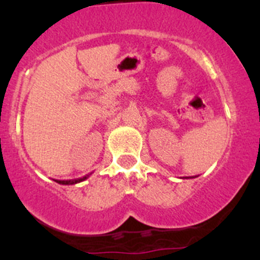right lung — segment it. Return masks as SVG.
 I'll return each instance as SVG.
<instances>
[{
	"instance_id": "add662e5",
	"label": "right lung",
	"mask_w": 260,
	"mask_h": 260,
	"mask_svg": "<svg viewBox=\"0 0 260 260\" xmlns=\"http://www.w3.org/2000/svg\"><path fill=\"white\" fill-rule=\"evenodd\" d=\"M89 177V175H86V176L81 177V179H77V180H68V181H60V180H56L57 183H60V185H75V183H79V182H83V181H85L86 179Z\"/></svg>"
}]
</instances>
